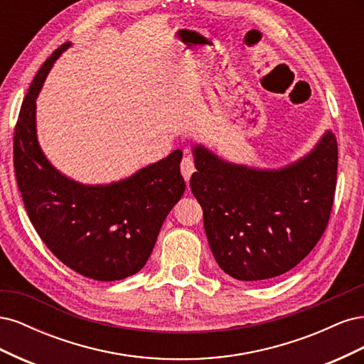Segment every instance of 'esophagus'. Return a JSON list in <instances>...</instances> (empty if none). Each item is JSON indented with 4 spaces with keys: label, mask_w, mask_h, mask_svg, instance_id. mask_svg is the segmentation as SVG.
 I'll use <instances>...</instances> for the list:
<instances>
[{
    "label": "esophagus",
    "mask_w": 364,
    "mask_h": 364,
    "mask_svg": "<svg viewBox=\"0 0 364 364\" xmlns=\"http://www.w3.org/2000/svg\"><path fill=\"white\" fill-rule=\"evenodd\" d=\"M194 171H196V165H194L193 158H190V156L183 158V159H182V162H181V173H182L183 179H185L186 182L190 181L191 174H193Z\"/></svg>",
    "instance_id": "34e87169"
}]
</instances>
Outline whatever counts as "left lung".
Segmentation results:
<instances>
[{
  "mask_svg": "<svg viewBox=\"0 0 364 364\" xmlns=\"http://www.w3.org/2000/svg\"><path fill=\"white\" fill-rule=\"evenodd\" d=\"M190 186L203 209L213 255L238 281L291 270L323 235L334 202L337 141L326 130L314 149L281 168H253L193 147Z\"/></svg>",
  "mask_w": 364,
  "mask_h": 364,
  "instance_id": "8db88e82",
  "label": "left lung"
}]
</instances>
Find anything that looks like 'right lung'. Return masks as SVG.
Segmentation results:
<instances>
[{
  "label": "right lung",
  "mask_w": 364,
  "mask_h": 364,
  "mask_svg": "<svg viewBox=\"0 0 364 364\" xmlns=\"http://www.w3.org/2000/svg\"><path fill=\"white\" fill-rule=\"evenodd\" d=\"M65 42L42 65L21 107L14 165L36 232L65 266L95 281H118L146 266L165 217L185 193L182 151L126 179L86 185L62 174L43 155L36 132V98Z\"/></svg>",
  "instance_id": "1"
}]
</instances>
